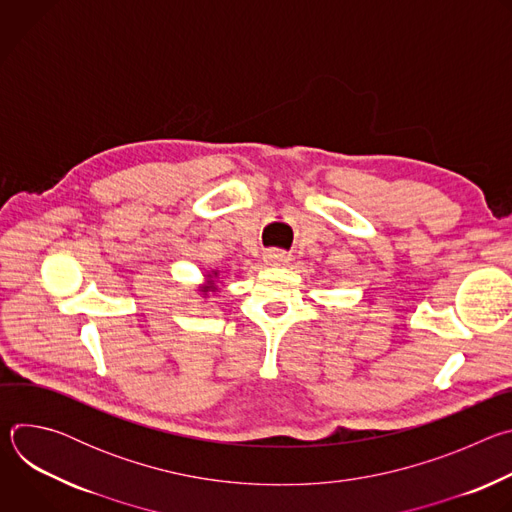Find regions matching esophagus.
I'll return each instance as SVG.
<instances>
[{"label": "esophagus", "instance_id": "1", "mask_svg": "<svg viewBox=\"0 0 512 512\" xmlns=\"http://www.w3.org/2000/svg\"><path fill=\"white\" fill-rule=\"evenodd\" d=\"M289 259H291V255L285 251H279V249H269L263 253V261L271 267H283L289 263Z\"/></svg>", "mask_w": 512, "mask_h": 512}]
</instances>
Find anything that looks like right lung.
I'll list each match as a JSON object with an SVG mask.
<instances>
[{"label": "right lung", "instance_id": "1", "mask_svg": "<svg viewBox=\"0 0 512 512\" xmlns=\"http://www.w3.org/2000/svg\"><path fill=\"white\" fill-rule=\"evenodd\" d=\"M214 275H216V273H214ZM208 279H210V275H208ZM210 283H212V281H210ZM212 289H214L212 285H206V287H202L200 291H202V294H208V291H212Z\"/></svg>", "mask_w": 512, "mask_h": 512}]
</instances>
